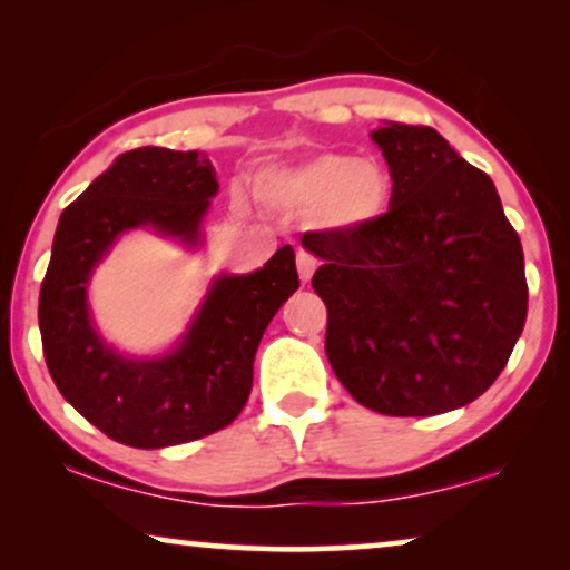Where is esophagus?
Masks as SVG:
<instances>
[{
	"label": "esophagus",
	"instance_id": "obj_1",
	"mask_svg": "<svg viewBox=\"0 0 570 570\" xmlns=\"http://www.w3.org/2000/svg\"><path fill=\"white\" fill-rule=\"evenodd\" d=\"M314 269H316L314 256H311L308 252H298V275L303 283H308V279L314 277Z\"/></svg>",
	"mask_w": 570,
	"mask_h": 570
}]
</instances>
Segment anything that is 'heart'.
Segmentation results:
<instances>
[{"mask_svg":"<svg viewBox=\"0 0 570 570\" xmlns=\"http://www.w3.org/2000/svg\"><path fill=\"white\" fill-rule=\"evenodd\" d=\"M254 194L277 213H311L322 228L357 230L386 213L392 178L376 158L316 153L293 166H264Z\"/></svg>","mask_w":570,"mask_h":570,"instance_id":"b5f03b06","label":"heart"}]
</instances>
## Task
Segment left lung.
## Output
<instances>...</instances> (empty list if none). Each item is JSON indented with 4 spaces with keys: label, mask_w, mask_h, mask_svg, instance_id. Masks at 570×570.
Segmentation results:
<instances>
[{
    "label": "left lung",
    "mask_w": 570,
    "mask_h": 570,
    "mask_svg": "<svg viewBox=\"0 0 570 570\" xmlns=\"http://www.w3.org/2000/svg\"><path fill=\"white\" fill-rule=\"evenodd\" d=\"M392 202L357 230H318L326 357L363 407L428 417L488 392L527 322L524 252L493 181L423 124L373 131Z\"/></svg>",
    "instance_id": "8db88e82"
}]
</instances>
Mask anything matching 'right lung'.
<instances>
[{"mask_svg": "<svg viewBox=\"0 0 570 570\" xmlns=\"http://www.w3.org/2000/svg\"><path fill=\"white\" fill-rule=\"evenodd\" d=\"M217 189L202 153L147 145L119 155L59 217L38 298L46 365L61 396L127 446H176L230 425L252 394L262 334L301 285L283 246L254 275L217 279L174 355L124 361L98 340L85 287L116 236L153 225L194 244Z\"/></svg>", "mask_w": 570, "mask_h": 570, "instance_id": "add662e5", "label": "right lung"}]
</instances>
